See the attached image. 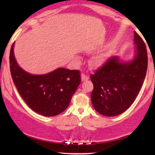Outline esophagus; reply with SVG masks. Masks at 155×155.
Returning <instances> with one entry per match:
<instances>
[{"label":"esophagus","mask_w":155,"mask_h":155,"mask_svg":"<svg viewBox=\"0 0 155 155\" xmlns=\"http://www.w3.org/2000/svg\"><path fill=\"white\" fill-rule=\"evenodd\" d=\"M81 81H87V80L89 79V76L84 74H81Z\"/></svg>","instance_id":"1"}]
</instances>
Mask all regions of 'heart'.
<instances>
[{
  "mask_svg": "<svg viewBox=\"0 0 155 155\" xmlns=\"http://www.w3.org/2000/svg\"><path fill=\"white\" fill-rule=\"evenodd\" d=\"M105 60H106V55L104 54H99L92 58L91 61H90V64H91L92 66L97 67L104 63Z\"/></svg>",
  "mask_w": 155,
  "mask_h": 155,
  "instance_id": "obj_1",
  "label": "heart"
}]
</instances>
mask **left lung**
<instances>
[{
    "instance_id": "1",
    "label": "left lung",
    "mask_w": 155,
    "mask_h": 155,
    "mask_svg": "<svg viewBox=\"0 0 155 155\" xmlns=\"http://www.w3.org/2000/svg\"><path fill=\"white\" fill-rule=\"evenodd\" d=\"M136 55L132 61L121 63L111 57L90 75L93 84L91 101L95 109L106 117L123 113L132 105L147 74L148 56L143 39L134 32Z\"/></svg>"
}]
</instances>
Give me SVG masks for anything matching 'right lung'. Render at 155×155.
<instances>
[{"mask_svg":"<svg viewBox=\"0 0 155 155\" xmlns=\"http://www.w3.org/2000/svg\"><path fill=\"white\" fill-rule=\"evenodd\" d=\"M14 46L10 50V71L19 95L33 111L46 117L59 114L66 109L81 83L79 71L60 68L44 75L25 71L16 61Z\"/></svg>","mask_w":155,"mask_h":155,"instance_id":"right-lung-1","label":"right lung"}]
</instances>
